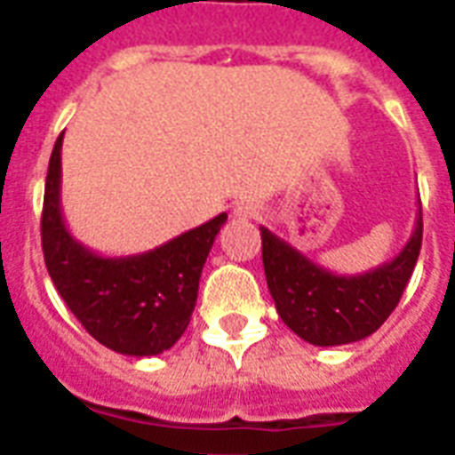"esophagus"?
I'll use <instances>...</instances> for the list:
<instances>
[{
    "mask_svg": "<svg viewBox=\"0 0 455 455\" xmlns=\"http://www.w3.org/2000/svg\"><path fill=\"white\" fill-rule=\"evenodd\" d=\"M234 217H238V220H257V217H259V210H257L255 203H245V200H241V203H235L234 205Z\"/></svg>",
    "mask_w": 455,
    "mask_h": 455,
    "instance_id": "34e87169",
    "label": "esophagus"
}]
</instances>
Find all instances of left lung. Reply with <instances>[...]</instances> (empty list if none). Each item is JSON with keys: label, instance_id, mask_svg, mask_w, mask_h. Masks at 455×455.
I'll list each match as a JSON object with an SVG mask.
<instances>
[{"label": "left lung", "instance_id": "obj_1", "mask_svg": "<svg viewBox=\"0 0 455 455\" xmlns=\"http://www.w3.org/2000/svg\"><path fill=\"white\" fill-rule=\"evenodd\" d=\"M259 231L264 274L278 316L304 342L338 347L373 335L395 311L420 255L423 212L418 210L413 234L399 255L356 276L332 274L267 227Z\"/></svg>", "mask_w": 455, "mask_h": 455}]
</instances>
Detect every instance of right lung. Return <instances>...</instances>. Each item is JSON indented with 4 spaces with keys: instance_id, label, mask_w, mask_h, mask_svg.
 I'll return each mask as SVG.
<instances>
[{
    "instance_id": "obj_1",
    "label": "right lung",
    "mask_w": 455,
    "mask_h": 455,
    "mask_svg": "<svg viewBox=\"0 0 455 455\" xmlns=\"http://www.w3.org/2000/svg\"><path fill=\"white\" fill-rule=\"evenodd\" d=\"M60 146L56 139L44 186L42 250L56 291L87 332L117 354L156 356L191 321L205 259L227 212L139 255L103 257L82 245L60 210Z\"/></svg>"
}]
</instances>
